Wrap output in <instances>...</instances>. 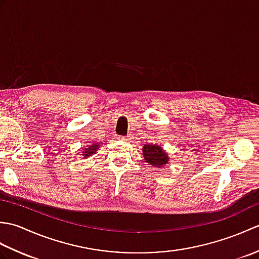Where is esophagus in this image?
<instances>
[{"instance_id": "34e87169", "label": "esophagus", "mask_w": 259, "mask_h": 259, "mask_svg": "<svg viewBox=\"0 0 259 259\" xmlns=\"http://www.w3.org/2000/svg\"><path fill=\"white\" fill-rule=\"evenodd\" d=\"M119 139H122L124 141H131V139H133V137L128 136V137H126V138H124V137H121V138H119Z\"/></svg>"}]
</instances>
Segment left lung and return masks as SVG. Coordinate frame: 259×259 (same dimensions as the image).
<instances>
[{"label": "left lung", "instance_id": "left-lung-1", "mask_svg": "<svg viewBox=\"0 0 259 259\" xmlns=\"http://www.w3.org/2000/svg\"><path fill=\"white\" fill-rule=\"evenodd\" d=\"M142 155L145 161L155 168H164L169 163V155L159 145H145L142 147Z\"/></svg>", "mask_w": 259, "mask_h": 259}]
</instances>
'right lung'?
Returning <instances> with one entry per match:
<instances>
[{
    "instance_id": "add662e5",
    "label": "right lung",
    "mask_w": 259,
    "mask_h": 259,
    "mask_svg": "<svg viewBox=\"0 0 259 259\" xmlns=\"http://www.w3.org/2000/svg\"><path fill=\"white\" fill-rule=\"evenodd\" d=\"M101 145H102V142H93V144H90L89 146L84 147L83 150H82V152H81V157L83 159H87V158L93 156L97 152L99 148H100Z\"/></svg>"
}]
</instances>
